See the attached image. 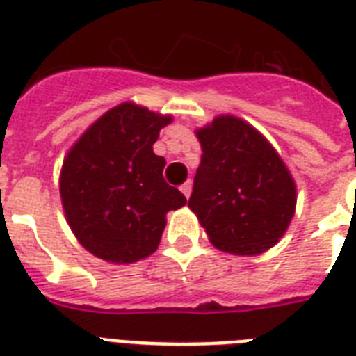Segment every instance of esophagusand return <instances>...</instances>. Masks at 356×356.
<instances>
[{"instance_id":"1","label":"esophagus","mask_w":356,"mask_h":356,"mask_svg":"<svg viewBox=\"0 0 356 356\" xmlns=\"http://www.w3.org/2000/svg\"><path fill=\"white\" fill-rule=\"evenodd\" d=\"M181 192H183L184 197L188 200L190 194H192V183H190V181H186V183H184V184H181Z\"/></svg>"}]
</instances>
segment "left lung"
I'll return each instance as SVG.
<instances>
[{"label":"left lung","mask_w":356,"mask_h":356,"mask_svg":"<svg viewBox=\"0 0 356 356\" xmlns=\"http://www.w3.org/2000/svg\"><path fill=\"white\" fill-rule=\"evenodd\" d=\"M201 162L190 211L216 249L254 257L290 227L298 186L270 140L234 114H218L194 131Z\"/></svg>","instance_id":"left-lung-1"}]
</instances>
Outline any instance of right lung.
<instances>
[{
    "mask_svg": "<svg viewBox=\"0 0 356 356\" xmlns=\"http://www.w3.org/2000/svg\"><path fill=\"white\" fill-rule=\"evenodd\" d=\"M173 122L134 102L108 108L64 156L58 190L77 242L111 264H133L159 248L166 214L186 197L164 181V156L153 153Z\"/></svg>",
    "mask_w": 356,
    "mask_h": 356,
    "instance_id": "add662e5",
    "label": "right lung"
}]
</instances>
